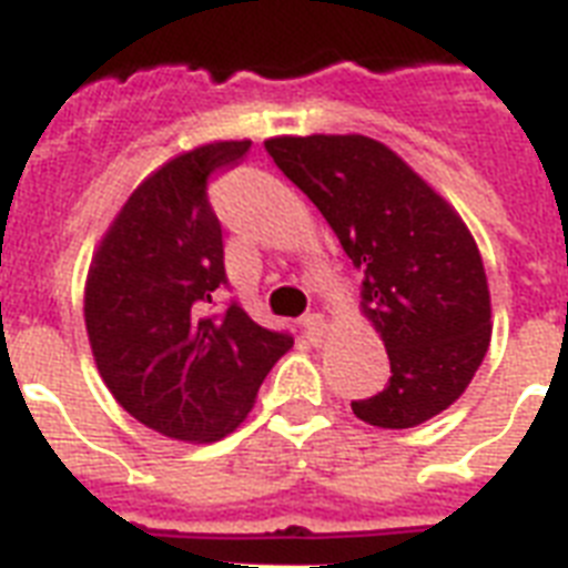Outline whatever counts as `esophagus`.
<instances>
[{"mask_svg":"<svg viewBox=\"0 0 568 568\" xmlns=\"http://www.w3.org/2000/svg\"><path fill=\"white\" fill-rule=\"evenodd\" d=\"M302 331H305V337L311 343H322V337H325V320H322V313H307V316H302Z\"/></svg>","mask_w":568,"mask_h":568,"instance_id":"34e87169","label":"esophagus"}]
</instances>
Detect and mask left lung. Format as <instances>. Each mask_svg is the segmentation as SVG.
<instances>
[{"mask_svg":"<svg viewBox=\"0 0 568 568\" xmlns=\"http://www.w3.org/2000/svg\"><path fill=\"white\" fill-rule=\"evenodd\" d=\"M363 272V313L384 339L387 387L357 419L413 428L455 405L487 355L489 290L469 229L402 158L363 134L263 143Z\"/></svg>","mask_w":568,"mask_h":568,"instance_id":"8db88e82","label":"left lung"}]
</instances>
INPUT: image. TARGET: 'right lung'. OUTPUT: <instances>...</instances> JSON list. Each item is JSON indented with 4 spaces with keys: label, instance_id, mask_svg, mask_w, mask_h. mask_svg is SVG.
<instances>
[{
    "label": "right lung",
    "instance_id": "add662e5",
    "mask_svg": "<svg viewBox=\"0 0 568 568\" xmlns=\"http://www.w3.org/2000/svg\"><path fill=\"white\" fill-rule=\"evenodd\" d=\"M248 140L207 143L172 158L129 196L93 255L84 322L99 375L125 410L163 437L213 443L234 430L284 352L229 302L222 225L207 199L213 172L234 170Z\"/></svg>",
    "mask_w": 568,
    "mask_h": 568
}]
</instances>
